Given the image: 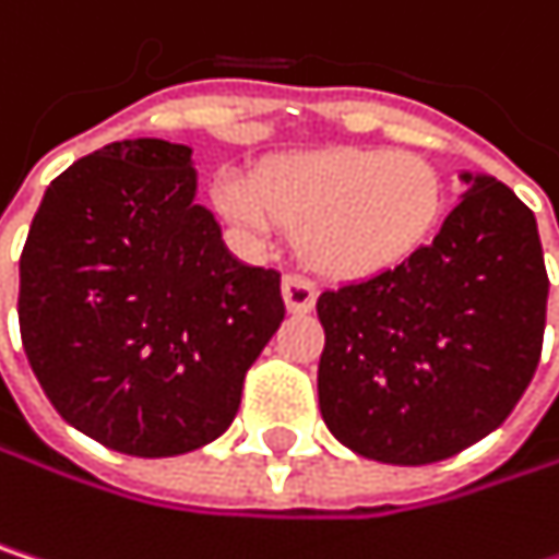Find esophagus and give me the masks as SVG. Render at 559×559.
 <instances>
[{
  "instance_id": "1",
  "label": "esophagus",
  "mask_w": 559,
  "mask_h": 559,
  "mask_svg": "<svg viewBox=\"0 0 559 559\" xmlns=\"http://www.w3.org/2000/svg\"><path fill=\"white\" fill-rule=\"evenodd\" d=\"M281 294H284V304L290 313H307L317 304V284L304 275H287L281 284Z\"/></svg>"
}]
</instances>
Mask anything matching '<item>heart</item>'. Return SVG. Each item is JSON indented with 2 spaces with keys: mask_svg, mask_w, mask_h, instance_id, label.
Returning a JSON list of instances; mask_svg holds the SVG:
<instances>
[{
  "mask_svg": "<svg viewBox=\"0 0 559 559\" xmlns=\"http://www.w3.org/2000/svg\"><path fill=\"white\" fill-rule=\"evenodd\" d=\"M443 177L414 152L320 148L269 158L252 180L223 174L216 210L252 236L297 229L304 259L333 278L397 269L440 226Z\"/></svg>",
  "mask_w": 559,
  "mask_h": 559,
  "instance_id": "b5f03b06",
  "label": "heart"
}]
</instances>
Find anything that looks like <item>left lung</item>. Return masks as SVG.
Masks as SVG:
<instances>
[{"mask_svg":"<svg viewBox=\"0 0 559 559\" xmlns=\"http://www.w3.org/2000/svg\"><path fill=\"white\" fill-rule=\"evenodd\" d=\"M397 269L317 297V391L330 433L359 456L424 466L489 437L534 379L547 269L534 213L489 174Z\"/></svg>","mask_w":559,"mask_h":559,"instance_id":"1","label":"left lung"}]
</instances>
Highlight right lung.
<instances>
[{
	"instance_id": "right-lung-1",
	"label": "right lung",
	"mask_w": 559,
	"mask_h": 559,
	"mask_svg": "<svg viewBox=\"0 0 559 559\" xmlns=\"http://www.w3.org/2000/svg\"><path fill=\"white\" fill-rule=\"evenodd\" d=\"M190 155L126 139L80 158L45 190L19 262L35 379L70 427L129 456L226 433L284 320L281 275L226 249Z\"/></svg>"
}]
</instances>
